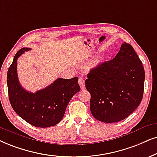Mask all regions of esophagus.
I'll return each mask as SVG.
<instances>
[{
  "label": "esophagus",
  "instance_id": "34e87169",
  "mask_svg": "<svg viewBox=\"0 0 157 157\" xmlns=\"http://www.w3.org/2000/svg\"><path fill=\"white\" fill-rule=\"evenodd\" d=\"M79 85H80V88L82 90H84L85 88V80L82 78V77H79V80H78Z\"/></svg>",
  "mask_w": 157,
  "mask_h": 157
}]
</instances>
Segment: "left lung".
Listing matches in <instances>:
<instances>
[{
    "instance_id": "left-lung-1",
    "label": "left lung",
    "mask_w": 157,
    "mask_h": 157,
    "mask_svg": "<svg viewBox=\"0 0 157 157\" xmlns=\"http://www.w3.org/2000/svg\"><path fill=\"white\" fill-rule=\"evenodd\" d=\"M87 77L85 88L90 93V112L98 121L112 123L123 120L141 102L144 68L129 43H122L112 60L92 69Z\"/></svg>"
}]
</instances>
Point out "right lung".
Instances as JSON below:
<instances>
[{
	"instance_id": "1",
	"label": "right lung",
	"mask_w": 157,
	"mask_h": 157,
	"mask_svg": "<svg viewBox=\"0 0 157 157\" xmlns=\"http://www.w3.org/2000/svg\"><path fill=\"white\" fill-rule=\"evenodd\" d=\"M31 48H22L16 53L7 73L10 104L20 117L37 128L54 126L64 117L67 104L80 90L78 77L58 78L52 84L35 93L24 89L17 75V59Z\"/></svg>"
}]
</instances>
